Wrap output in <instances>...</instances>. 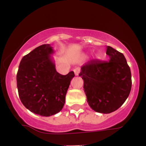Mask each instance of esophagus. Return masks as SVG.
<instances>
[{
	"label": "esophagus",
	"instance_id": "obj_1",
	"mask_svg": "<svg viewBox=\"0 0 146 146\" xmlns=\"http://www.w3.org/2000/svg\"><path fill=\"white\" fill-rule=\"evenodd\" d=\"M73 71H74L75 75L77 76V75H78L79 73H80V68H74V69H73Z\"/></svg>",
	"mask_w": 146,
	"mask_h": 146
}]
</instances>
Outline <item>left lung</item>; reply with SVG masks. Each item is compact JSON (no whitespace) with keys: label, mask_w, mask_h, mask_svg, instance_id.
I'll return each mask as SVG.
<instances>
[{"label":"left lung","mask_w":146,"mask_h":146,"mask_svg":"<svg viewBox=\"0 0 146 146\" xmlns=\"http://www.w3.org/2000/svg\"><path fill=\"white\" fill-rule=\"evenodd\" d=\"M109 62L88 61L79 76L84 80L87 102L95 112L108 114L121 107L132 87L130 68L123 53L107 46Z\"/></svg>","instance_id":"obj_1"}]
</instances>
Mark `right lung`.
Listing matches in <instances>:
<instances>
[{"instance_id":"1","label":"right lung","mask_w":146,"mask_h":146,"mask_svg":"<svg viewBox=\"0 0 146 146\" xmlns=\"http://www.w3.org/2000/svg\"><path fill=\"white\" fill-rule=\"evenodd\" d=\"M50 44H42L22 58L16 75L18 95L23 104L32 113L44 117L62 109L70 82L71 71L63 75L56 71Z\"/></svg>"}]
</instances>
